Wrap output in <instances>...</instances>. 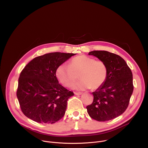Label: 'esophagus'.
Here are the masks:
<instances>
[{
  "label": "esophagus",
  "instance_id": "34e87169",
  "mask_svg": "<svg viewBox=\"0 0 148 148\" xmlns=\"http://www.w3.org/2000/svg\"><path fill=\"white\" fill-rule=\"evenodd\" d=\"M74 94L78 95L82 94V92H74Z\"/></svg>",
  "mask_w": 148,
  "mask_h": 148
}]
</instances>
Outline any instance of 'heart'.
Returning <instances> with one entry per match:
<instances>
[{
    "label": "heart",
    "instance_id": "heart-1",
    "mask_svg": "<svg viewBox=\"0 0 148 148\" xmlns=\"http://www.w3.org/2000/svg\"><path fill=\"white\" fill-rule=\"evenodd\" d=\"M56 75L60 82L64 87H70L79 75L81 79L73 84L74 89L84 90L91 87L93 90H97L106 81L108 68L102 60L81 55L72 58L69 66L65 64L59 66Z\"/></svg>",
    "mask_w": 148,
    "mask_h": 148
}]
</instances>
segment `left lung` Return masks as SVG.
<instances>
[{"mask_svg":"<svg viewBox=\"0 0 148 148\" xmlns=\"http://www.w3.org/2000/svg\"><path fill=\"white\" fill-rule=\"evenodd\" d=\"M103 61L108 76L103 85L92 94L93 102L88 105V114L92 119L104 122L114 119L127 109L134 90L132 73L119 56L107 51L88 53Z\"/></svg>","mask_w":148,"mask_h":148,"instance_id":"8db88e82","label":"left lung"}]
</instances>
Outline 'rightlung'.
Instances as JSON below:
<instances>
[{"instance_id": "add662e5", "label": "right lung", "mask_w": 148, "mask_h": 148, "mask_svg": "<svg viewBox=\"0 0 148 148\" xmlns=\"http://www.w3.org/2000/svg\"><path fill=\"white\" fill-rule=\"evenodd\" d=\"M75 54L50 53L35 57L20 73L16 95L22 112L41 123H54L64 115L67 101L74 95L58 83L56 72Z\"/></svg>"}]
</instances>
